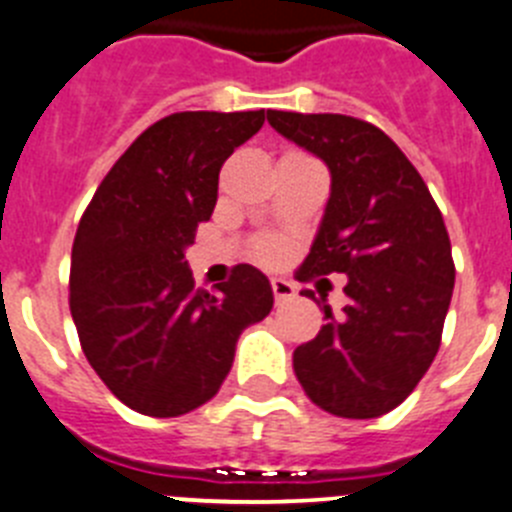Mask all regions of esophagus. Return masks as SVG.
I'll return each mask as SVG.
<instances>
[{"instance_id":"obj_1","label":"esophagus","mask_w":512,"mask_h":512,"mask_svg":"<svg viewBox=\"0 0 512 512\" xmlns=\"http://www.w3.org/2000/svg\"><path fill=\"white\" fill-rule=\"evenodd\" d=\"M273 296H275V303H288L296 298V288L288 283V280L283 278H273Z\"/></svg>"}]
</instances>
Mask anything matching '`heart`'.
Returning a JSON list of instances; mask_svg holds the SVG:
<instances>
[{
  "label": "heart",
  "instance_id": "heart-1",
  "mask_svg": "<svg viewBox=\"0 0 512 512\" xmlns=\"http://www.w3.org/2000/svg\"><path fill=\"white\" fill-rule=\"evenodd\" d=\"M257 255L267 262H275L283 255V245H280L278 239H262L260 245H257Z\"/></svg>",
  "mask_w": 512,
  "mask_h": 512
}]
</instances>
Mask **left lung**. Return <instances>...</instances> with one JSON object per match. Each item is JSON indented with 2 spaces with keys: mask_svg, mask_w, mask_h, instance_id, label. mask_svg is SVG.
I'll return each mask as SVG.
<instances>
[{
  "mask_svg": "<svg viewBox=\"0 0 512 512\" xmlns=\"http://www.w3.org/2000/svg\"><path fill=\"white\" fill-rule=\"evenodd\" d=\"M267 122L331 176L303 278H349L344 316L334 319L324 306L329 324L293 352V370L324 411L377 418L413 393L439 352L454 290L444 216L411 160L375 124L298 112H267Z\"/></svg>",
  "mask_w": 512,
  "mask_h": 512,
  "instance_id": "1",
  "label": "left lung"
}]
</instances>
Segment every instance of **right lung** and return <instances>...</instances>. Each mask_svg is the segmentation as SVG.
<instances>
[{
	"label": "right lung",
	"instance_id": "obj_1",
	"mask_svg": "<svg viewBox=\"0 0 512 512\" xmlns=\"http://www.w3.org/2000/svg\"><path fill=\"white\" fill-rule=\"evenodd\" d=\"M260 112H181L147 127L81 216L71 316L89 365L132 411L173 418L214 398L239 334L273 308L270 280L237 265L193 288L186 250L219 196V170L260 132Z\"/></svg>",
	"mask_w": 512,
	"mask_h": 512
}]
</instances>
